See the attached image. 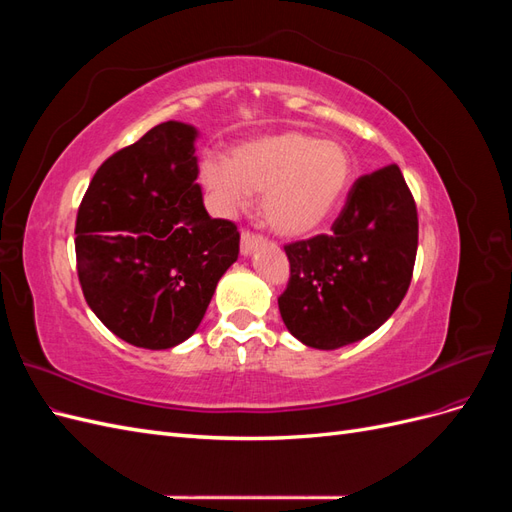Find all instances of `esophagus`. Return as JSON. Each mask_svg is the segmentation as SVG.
Masks as SVG:
<instances>
[{"mask_svg": "<svg viewBox=\"0 0 512 512\" xmlns=\"http://www.w3.org/2000/svg\"><path fill=\"white\" fill-rule=\"evenodd\" d=\"M260 241H262V237L256 235V232L243 230V232H241V254H243V256L252 254V250H254V247H256Z\"/></svg>", "mask_w": 512, "mask_h": 512, "instance_id": "34e87169", "label": "esophagus"}]
</instances>
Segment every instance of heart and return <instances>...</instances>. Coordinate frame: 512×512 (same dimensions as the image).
Returning <instances> with one entry per match:
<instances>
[{"instance_id": "obj_1", "label": "heart", "mask_w": 512, "mask_h": 512, "mask_svg": "<svg viewBox=\"0 0 512 512\" xmlns=\"http://www.w3.org/2000/svg\"><path fill=\"white\" fill-rule=\"evenodd\" d=\"M350 151L314 134L286 130L252 138L230 151L228 160L205 158L200 181L228 209L262 194V220L284 237L318 230L342 205L352 183Z\"/></svg>"}]
</instances>
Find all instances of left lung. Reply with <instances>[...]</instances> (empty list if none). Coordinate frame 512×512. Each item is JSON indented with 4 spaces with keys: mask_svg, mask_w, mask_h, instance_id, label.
<instances>
[{
    "mask_svg": "<svg viewBox=\"0 0 512 512\" xmlns=\"http://www.w3.org/2000/svg\"><path fill=\"white\" fill-rule=\"evenodd\" d=\"M331 230L284 245L290 277L277 299L286 329L318 350L374 333L410 288L418 215L399 166L356 179Z\"/></svg>",
    "mask_w": 512,
    "mask_h": 512,
    "instance_id": "left-lung-1",
    "label": "left lung"
}]
</instances>
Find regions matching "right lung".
<instances>
[{
  "label": "right lung",
  "instance_id": "add662e5",
  "mask_svg": "<svg viewBox=\"0 0 512 512\" xmlns=\"http://www.w3.org/2000/svg\"><path fill=\"white\" fill-rule=\"evenodd\" d=\"M194 138L181 121L151 128L102 162L76 213L85 301L136 348L185 342L239 256L237 224L203 205Z\"/></svg>",
  "mask_w": 512,
  "mask_h": 512
}]
</instances>
